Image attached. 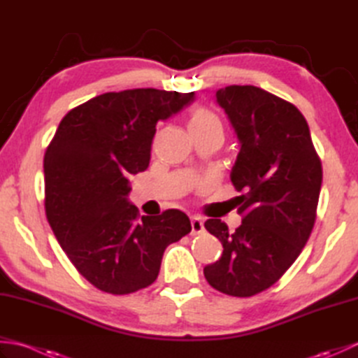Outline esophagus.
<instances>
[{
  "label": "esophagus",
  "instance_id": "1",
  "mask_svg": "<svg viewBox=\"0 0 358 358\" xmlns=\"http://www.w3.org/2000/svg\"><path fill=\"white\" fill-rule=\"evenodd\" d=\"M191 226H192V235L201 234L204 231V224H203V222H201L199 217H192L191 218Z\"/></svg>",
  "mask_w": 358,
  "mask_h": 358
}]
</instances>
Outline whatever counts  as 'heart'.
Returning <instances> with one entry per match:
<instances>
[{
  "label": "heart",
  "instance_id": "obj_1",
  "mask_svg": "<svg viewBox=\"0 0 358 358\" xmlns=\"http://www.w3.org/2000/svg\"><path fill=\"white\" fill-rule=\"evenodd\" d=\"M222 129V121L215 115L204 108H195L191 115H189V131H203V129Z\"/></svg>",
  "mask_w": 358,
  "mask_h": 358
}]
</instances>
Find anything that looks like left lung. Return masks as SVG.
I'll return each instance as SVG.
<instances>
[{"mask_svg": "<svg viewBox=\"0 0 358 358\" xmlns=\"http://www.w3.org/2000/svg\"><path fill=\"white\" fill-rule=\"evenodd\" d=\"M215 96L240 141L231 181L243 222L234 232L218 218L204 223L223 255L203 272L220 292L252 296L277 283L309 240L322 162L292 103L255 86H227Z\"/></svg>", "mask_w": 358, "mask_h": 358, "instance_id": "obj_1", "label": "left lung"}]
</instances>
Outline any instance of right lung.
I'll return each instance as SVG.
<instances>
[{
    "label": "right lung",
    "instance_id": "right-lung-1",
    "mask_svg": "<svg viewBox=\"0 0 358 358\" xmlns=\"http://www.w3.org/2000/svg\"><path fill=\"white\" fill-rule=\"evenodd\" d=\"M194 92L129 89L66 113L44 155V208L72 264L96 289L126 295L154 283L164 249L191 232L185 212L141 217L129 177L148 169L158 120Z\"/></svg>",
    "mask_w": 358,
    "mask_h": 358
}]
</instances>
